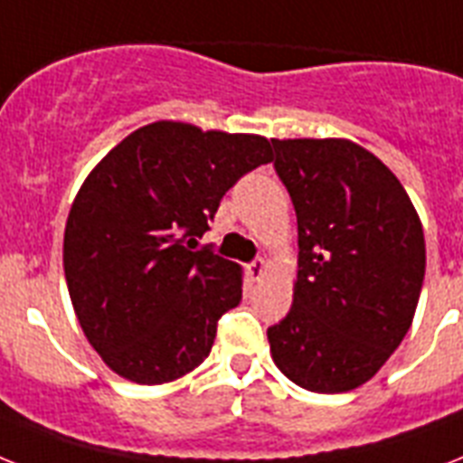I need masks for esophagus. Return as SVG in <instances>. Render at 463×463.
<instances>
[{
  "label": "esophagus",
  "mask_w": 463,
  "mask_h": 463,
  "mask_svg": "<svg viewBox=\"0 0 463 463\" xmlns=\"http://www.w3.org/2000/svg\"><path fill=\"white\" fill-rule=\"evenodd\" d=\"M247 270H250L251 278H257V280H259V278H261L266 273V261L261 257L254 259V261H251V264L247 266Z\"/></svg>",
  "instance_id": "34e87169"
}]
</instances>
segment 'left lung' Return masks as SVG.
Segmentation results:
<instances>
[{"label": "left lung", "mask_w": 463, "mask_h": 463, "mask_svg": "<svg viewBox=\"0 0 463 463\" xmlns=\"http://www.w3.org/2000/svg\"><path fill=\"white\" fill-rule=\"evenodd\" d=\"M297 213L292 307L269 328L270 354L311 392L371 381L414 321L426 242L407 190L349 140H270Z\"/></svg>", "instance_id": "1"}]
</instances>
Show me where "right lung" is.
Listing matches in <instances>:
<instances>
[{
  "instance_id": "right-lung-1",
  "label": "right lung",
  "mask_w": 463,
  "mask_h": 463,
  "mask_svg": "<svg viewBox=\"0 0 463 463\" xmlns=\"http://www.w3.org/2000/svg\"><path fill=\"white\" fill-rule=\"evenodd\" d=\"M270 161L259 135L187 123L137 128L82 183L63 235L75 317L111 371L159 385L212 352L242 299L240 266L197 247L223 194Z\"/></svg>"
}]
</instances>
